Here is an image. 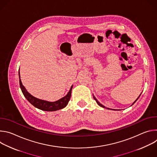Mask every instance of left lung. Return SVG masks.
<instances>
[{"mask_svg":"<svg viewBox=\"0 0 157 157\" xmlns=\"http://www.w3.org/2000/svg\"><path fill=\"white\" fill-rule=\"evenodd\" d=\"M140 95H141V94H140ZM140 96H139V98H137V99H136V101H135V102H133V104H134V103H135V102H136V101H137V99H139V97H140ZM93 98H94V99H95V101H96V102H97V103H98V105H100V106H101V107H104V108H105V107H104V105H102V104H101V103H100V102H98V100H97V99H96V98H95V97H94V96H93ZM133 104H132V105H133ZM107 109H109V108H107Z\"/></svg>","mask_w":157,"mask_h":157,"instance_id":"8db88e82","label":"left lung"}]
</instances>
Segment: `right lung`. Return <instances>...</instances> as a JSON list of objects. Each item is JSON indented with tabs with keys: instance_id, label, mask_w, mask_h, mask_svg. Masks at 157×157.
I'll return each instance as SVG.
<instances>
[{
	"instance_id": "obj_1",
	"label": "right lung",
	"mask_w": 157,
	"mask_h": 157,
	"mask_svg": "<svg viewBox=\"0 0 157 157\" xmlns=\"http://www.w3.org/2000/svg\"><path fill=\"white\" fill-rule=\"evenodd\" d=\"M19 75V78H20V71L18 72ZM20 82V87L21 88V90L22 91V93L24 94V96L26 98V99L35 107L41 109L42 110L45 111H55L59 109H61L64 107H65L67 104H68V102L70 101V99L71 98V90L73 88V86H71L68 93L67 94L66 96L63 97V98L55 101V102H48L47 101H44L41 99H37L33 96H32L30 93L27 92L25 87L22 85V83L21 82V79L19 80Z\"/></svg>"
}]
</instances>
